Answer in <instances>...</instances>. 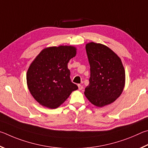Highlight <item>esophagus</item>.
<instances>
[{"mask_svg":"<svg viewBox=\"0 0 148 148\" xmlns=\"http://www.w3.org/2000/svg\"><path fill=\"white\" fill-rule=\"evenodd\" d=\"M78 87H79V90H82V88H83V86H82L81 84H78Z\"/></svg>","mask_w":148,"mask_h":148,"instance_id":"obj_1","label":"esophagus"}]
</instances>
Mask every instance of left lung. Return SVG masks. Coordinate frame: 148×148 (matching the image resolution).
<instances>
[{"label": "left lung", "instance_id": "obj_1", "mask_svg": "<svg viewBox=\"0 0 148 148\" xmlns=\"http://www.w3.org/2000/svg\"><path fill=\"white\" fill-rule=\"evenodd\" d=\"M90 66L89 84L84 94L93 105L101 107L113 103L125 86V73L121 59L110 49L100 43L86 44Z\"/></svg>", "mask_w": 148, "mask_h": 148}]
</instances>
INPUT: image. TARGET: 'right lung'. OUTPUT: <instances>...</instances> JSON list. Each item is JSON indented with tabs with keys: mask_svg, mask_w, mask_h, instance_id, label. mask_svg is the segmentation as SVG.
I'll use <instances>...</instances> for the list:
<instances>
[{
	"mask_svg": "<svg viewBox=\"0 0 148 148\" xmlns=\"http://www.w3.org/2000/svg\"><path fill=\"white\" fill-rule=\"evenodd\" d=\"M75 55L74 47H51L41 51L31 64L27 74V85L40 104L56 108L78 89L71 82L67 68L70 59Z\"/></svg>",
	"mask_w": 148,
	"mask_h": 148,
	"instance_id": "obj_1",
	"label": "right lung"
}]
</instances>
